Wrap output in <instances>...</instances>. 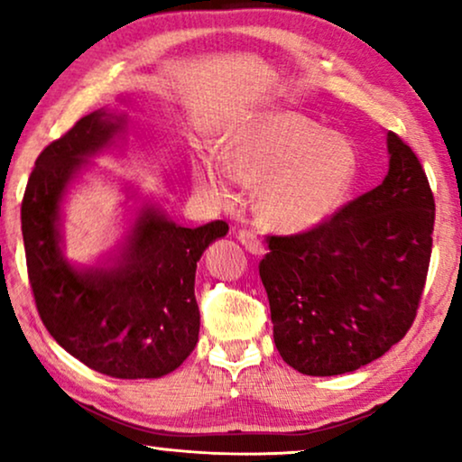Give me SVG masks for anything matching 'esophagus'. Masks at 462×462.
I'll list each match as a JSON object with an SVG mask.
<instances>
[{
    "mask_svg": "<svg viewBox=\"0 0 462 462\" xmlns=\"http://www.w3.org/2000/svg\"><path fill=\"white\" fill-rule=\"evenodd\" d=\"M237 239L242 242V245L248 252H252V254H264V245L261 239H258V236L254 231L250 229H239L237 231Z\"/></svg>",
    "mask_w": 462,
    "mask_h": 462,
    "instance_id": "obj_1",
    "label": "esophagus"
}]
</instances>
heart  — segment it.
Returning a JSON list of instances; mask_svg holds the SVG:
<instances>
[{"mask_svg":"<svg viewBox=\"0 0 462 462\" xmlns=\"http://www.w3.org/2000/svg\"><path fill=\"white\" fill-rule=\"evenodd\" d=\"M357 151L294 111H264L226 134L223 163L199 162L195 179L214 198L236 199V180L261 187L263 218L277 231L318 229L337 214L357 179Z\"/></svg>","mask_w":462,"mask_h":462,"instance_id":"b5f03b06","label":"heart"}]
</instances>
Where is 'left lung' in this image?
Instances as JSON below:
<instances>
[{
	"label": "left lung",
	"instance_id": "8db88e82",
	"mask_svg": "<svg viewBox=\"0 0 462 462\" xmlns=\"http://www.w3.org/2000/svg\"><path fill=\"white\" fill-rule=\"evenodd\" d=\"M389 172L318 229L269 236L258 264L275 346L309 376H337L406 337L431 261L435 201L414 151L387 132Z\"/></svg>",
	"mask_w": 462,
	"mask_h": 462
}]
</instances>
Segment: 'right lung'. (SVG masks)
Wrapping results in <instances>:
<instances>
[{
  "label": "right lung",
  "instance_id": "obj_1",
  "mask_svg": "<svg viewBox=\"0 0 462 462\" xmlns=\"http://www.w3.org/2000/svg\"><path fill=\"white\" fill-rule=\"evenodd\" d=\"M125 116L81 117L37 157L21 206L23 242L37 313L67 353L116 378H160L198 345L195 269L225 237V220L180 226L144 204L109 264L75 267L62 254L60 204L88 157L109 147Z\"/></svg>",
  "mask_w": 462,
  "mask_h": 462
}]
</instances>
